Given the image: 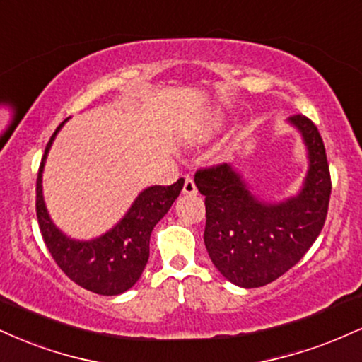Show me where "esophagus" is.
Returning <instances> with one entry per match:
<instances>
[{"label":"esophagus","instance_id":"esophagus-1","mask_svg":"<svg viewBox=\"0 0 362 362\" xmlns=\"http://www.w3.org/2000/svg\"><path fill=\"white\" fill-rule=\"evenodd\" d=\"M182 192H184L185 195H195V194H197V187H195V182L190 177L185 178L184 189H182Z\"/></svg>","mask_w":362,"mask_h":362}]
</instances>
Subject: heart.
I'll use <instances>...</instances> for the list:
<instances>
[{
    "instance_id": "heart-1",
    "label": "heart",
    "mask_w": 362,
    "mask_h": 362,
    "mask_svg": "<svg viewBox=\"0 0 362 362\" xmlns=\"http://www.w3.org/2000/svg\"><path fill=\"white\" fill-rule=\"evenodd\" d=\"M216 126H217L216 121H204V123H199L197 126H194V128L190 129L189 139L194 143L204 141V139H207L212 133H214Z\"/></svg>"
}]
</instances>
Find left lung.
<instances>
[{
    "label": "left lung",
    "instance_id": "8db88e82",
    "mask_svg": "<svg viewBox=\"0 0 362 362\" xmlns=\"http://www.w3.org/2000/svg\"><path fill=\"white\" fill-rule=\"evenodd\" d=\"M302 133L308 172L302 190L283 202H261L250 192L233 165L195 172V185L206 195L204 243L221 275L243 288L275 281L303 258L319 238L327 217L330 172L317 126L307 116L288 117Z\"/></svg>",
    "mask_w": 362,
    "mask_h": 362
}]
</instances>
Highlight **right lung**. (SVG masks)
<instances>
[{
    "label": "right lung",
    "mask_w": 362,
    "mask_h": 362,
    "mask_svg": "<svg viewBox=\"0 0 362 362\" xmlns=\"http://www.w3.org/2000/svg\"><path fill=\"white\" fill-rule=\"evenodd\" d=\"M65 121L57 126L47 143L38 168L37 219L40 233L52 258L74 283L98 295H119L132 288L141 276L150 256L151 230L175 202L184 187V178L167 187H148L138 195L123 219L103 236L90 241L71 239L52 223L42 194L43 165Z\"/></svg>",
    "instance_id": "obj_1"
}]
</instances>
